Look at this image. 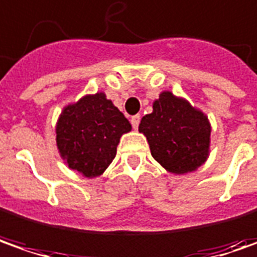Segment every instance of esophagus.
<instances>
[{
  "label": "esophagus",
  "instance_id": "1",
  "mask_svg": "<svg viewBox=\"0 0 257 257\" xmlns=\"http://www.w3.org/2000/svg\"><path fill=\"white\" fill-rule=\"evenodd\" d=\"M139 122H141V116H139V115H135V116H132V118H131V123H132L134 129H138V126H139Z\"/></svg>",
  "mask_w": 257,
  "mask_h": 257
}]
</instances>
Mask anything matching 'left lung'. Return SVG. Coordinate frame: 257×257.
Returning <instances> with one entry per match:
<instances>
[{"instance_id": "obj_1", "label": "left lung", "mask_w": 257, "mask_h": 257, "mask_svg": "<svg viewBox=\"0 0 257 257\" xmlns=\"http://www.w3.org/2000/svg\"><path fill=\"white\" fill-rule=\"evenodd\" d=\"M208 116L183 98L164 91L154 102L152 113L139 123L151 154L168 172L183 175L206 162L210 146Z\"/></svg>"}]
</instances>
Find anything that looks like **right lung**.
<instances>
[{"instance_id": "add662e5", "label": "right lung", "mask_w": 257, "mask_h": 257, "mask_svg": "<svg viewBox=\"0 0 257 257\" xmlns=\"http://www.w3.org/2000/svg\"><path fill=\"white\" fill-rule=\"evenodd\" d=\"M132 129L103 92L69 103L57 122V146L68 168L86 178L105 172L116 155L120 137Z\"/></svg>"}]
</instances>
